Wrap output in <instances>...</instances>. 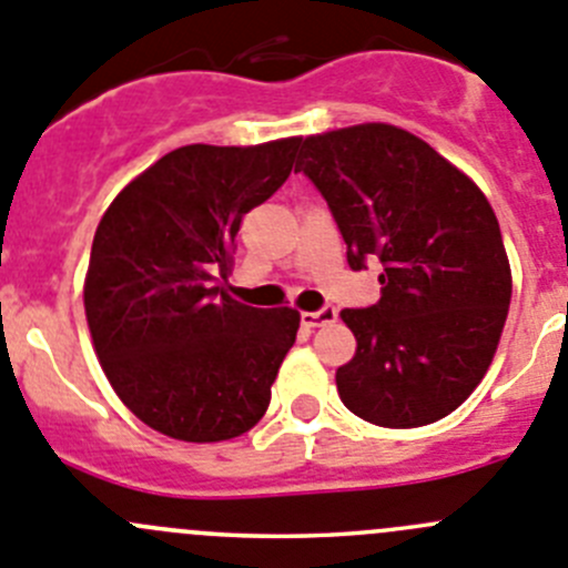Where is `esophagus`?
<instances>
[{
    "mask_svg": "<svg viewBox=\"0 0 568 568\" xmlns=\"http://www.w3.org/2000/svg\"><path fill=\"white\" fill-rule=\"evenodd\" d=\"M336 320H338V311L333 308V305H325V308L320 311H305V314H302V325L305 327H325Z\"/></svg>",
    "mask_w": 568,
    "mask_h": 568,
    "instance_id": "esophagus-1",
    "label": "esophagus"
}]
</instances>
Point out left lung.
Here are the masks:
<instances>
[{
    "label": "left lung",
    "mask_w": 568,
    "mask_h": 568,
    "mask_svg": "<svg viewBox=\"0 0 568 568\" xmlns=\"http://www.w3.org/2000/svg\"><path fill=\"white\" fill-rule=\"evenodd\" d=\"M300 156L349 268L384 266L381 300L342 311L358 349L338 367V397L386 428L452 415L485 378L513 294L485 193L428 142L384 123L308 136Z\"/></svg>",
    "instance_id": "obj_1"
}]
</instances>
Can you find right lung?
<instances>
[{"mask_svg":"<svg viewBox=\"0 0 568 568\" xmlns=\"http://www.w3.org/2000/svg\"><path fill=\"white\" fill-rule=\"evenodd\" d=\"M296 148H176L100 219L83 288L94 349L120 400L168 437L221 443L266 415L300 314L224 285L243 215L283 187Z\"/></svg>","mask_w":568,"mask_h":568,"instance_id":"1","label":"right lung"}]
</instances>
